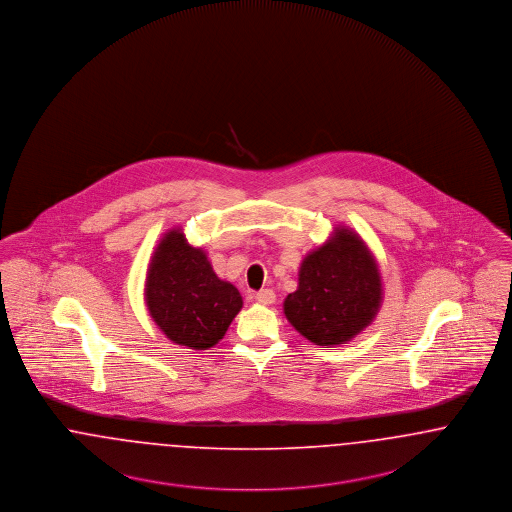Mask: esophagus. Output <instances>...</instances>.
I'll return each mask as SVG.
<instances>
[{
	"mask_svg": "<svg viewBox=\"0 0 512 512\" xmlns=\"http://www.w3.org/2000/svg\"><path fill=\"white\" fill-rule=\"evenodd\" d=\"M256 302H260V304H264V306H269V304H273L275 302V292L271 289L260 290V292H256Z\"/></svg>",
	"mask_w": 512,
	"mask_h": 512,
	"instance_id": "34e87169",
	"label": "esophagus"
}]
</instances>
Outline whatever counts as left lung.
Returning <instances> with one entry per match:
<instances>
[{"mask_svg": "<svg viewBox=\"0 0 512 512\" xmlns=\"http://www.w3.org/2000/svg\"><path fill=\"white\" fill-rule=\"evenodd\" d=\"M382 302L377 260L361 237L336 227L298 271V289L285 298L290 325L317 346L352 340L371 325Z\"/></svg>", "mask_w": 512, "mask_h": 512, "instance_id": "left-lung-1", "label": "left lung"}]
</instances>
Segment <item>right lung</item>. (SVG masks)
Here are the masks:
<instances>
[{"label": "right lung", "instance_id": "right-lung-1", "mask_svg": "<svg viewBox=\"0 0 512 512\" xmlns=\"http://www.w3.org/2000/svg\"><path fill=\"white\" fill-rule=\"evenodd\" d=\"M145 302L158 329L174 344L208 350L223 338L243 298L222 281L206 252L170 229L156 245L145 283Z\"/></svg>", "mask_w": 512, "mask_h": 512}]
</instances>
